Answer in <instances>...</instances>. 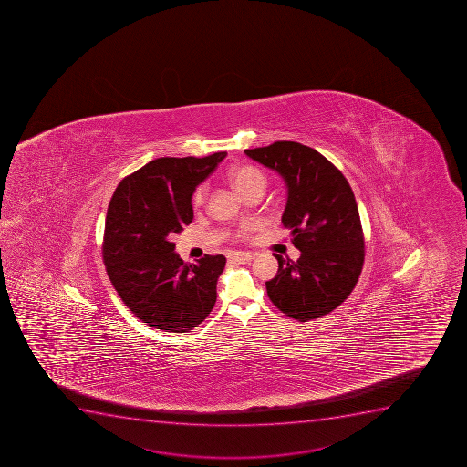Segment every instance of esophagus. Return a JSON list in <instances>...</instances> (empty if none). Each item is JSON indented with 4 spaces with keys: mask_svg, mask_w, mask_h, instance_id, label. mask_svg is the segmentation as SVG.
Returning a JSON list of instances; mask_svg holds the SVG:
<instances>
[{
    "mask_svg": "<svg viewBox=\"0 0 467 467\" xmlns=\"http://www.w3.org/2000/svg\"><path fill=\"white\" fill-rule=\"evenodd\" d=\"M253 257H254V255L251 254V253H233L228 259H230V262H233V264L244 265L251 262Z\"/></svg>",
    "mask_w": 467,
    "mask_h": 467,
    "instance_id": "34e87169",
    "label": "esophagus"
}]
</instances>
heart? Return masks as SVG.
I'll return each mask as SVG.
<instances>
[{
  "label": "heart",
  "instance_id": "b5f03b06",
  "mask_svg": "<svg viewBox=\"0 0 467 467\" xmlns=\"http://www.w3.org/2000/svg\"><path fill=\"white\" fill-rule=\"evenodd\" d=\"M231 182L236 187L239 193L245 196V194L251 193L254 190H265V187H266V175H265L264 171H260L259 167L245 164V166L236 167L233 171V173H231ZM205 198H207V185H199L193 193V198H192L193 207H201L205 202ZM246 230H248L246 226H242L241 230L237 231V236H244Z\"/></svg>",
  "mask_w": 467,
  "mask_h": 467
}]
</instances>
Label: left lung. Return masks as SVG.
I'll return each instance as SVG.
<instances>
[{
	"instance_id": "8db88e82",
	"label": "left lung",
	"mask_w": 467,
	"mask_h": 467,
	"mask_svg": "<svg viewBox=\"0 0 467 467\" xmlns=\"http://www.w3.org/2000/svg\"><path fill=\"white\" fill-rule=\"evenodd\" d=\"M245 153L286 182L282 223L301 251L296 262L274 254L278 273L266 282L269 300L300 323L330 314L355 289L364 265V233L348 181L327 158L296 141Z\"/></svg>"
}]
</instances>
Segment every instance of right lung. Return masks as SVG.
Here are the masks:
<instances>
[{
	"instance_id": "obj_1",
	"label": "right lung",
	"mask_w": 467,
	"mask_h": 467,
	"mask_svg": "<svg viewBox=\"0 0 467 467\" xmlns=\"http://www.w3.org/2000/svg\"><path fill=\"white\" fill-rule=\"evenodd\" d=\"M225 157L157 158L121 180L112 194L103 262L123 303L150 327L189 332L216 303L225 257L184 264L171 241L193 221L194 190Z\"/></svg>"
}]
</instances>
